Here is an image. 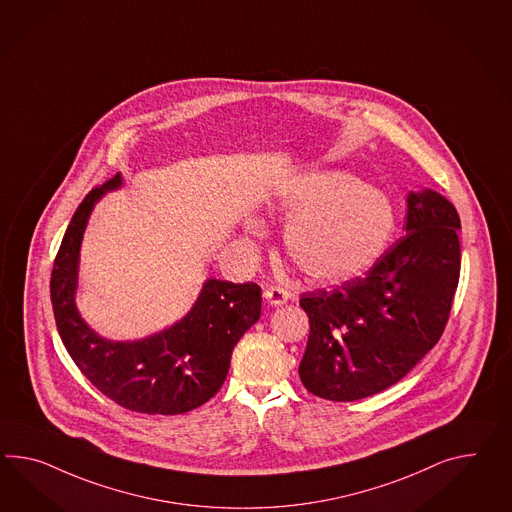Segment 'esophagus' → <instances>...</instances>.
Wrapping results in <instances>:
<instances>
[{"label": "esophagus", "instance_id": "34e87169", "mask_svg": "<svg viewBox=\"0 0 512 512\" xmlns=\"http://www.w3.org/2000/svg\"><path fill=\"white\" fill-rule=\"evenodd\" d=\"M263 297H265L267 304L273 306V308L282 306V304H286L289 301L288 289L280 288V286H271V288L265 289Z\"/></svg>", "mask_w": 512, "mask_h": 512}]
</instances>
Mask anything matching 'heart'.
Listing matches in <instances>:
<instances>
[{"mask_svg": "<svg viewBox=\"0 0 512 512\" xmlns=\"http://www.w3.org/2000/svg\"><path fill=\"white\" fill-rule=\"evenodd\" d=\"M273 210L286 221L284 252L317 284H341L364 275L388 249L397 226L390 197L351 172L302 174L278 185ZM245 234L263 236L258 219Z\"/></svg>", "mask_w": 512, "mask_h": 512, "instance_id": "heart-1", "label": "heart"}]
</instances>
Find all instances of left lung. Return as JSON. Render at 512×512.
Segmentation results:
<instances>
[{
  "instance_id": "1",
  "label": "left lung",
  "mask_w": 512,
  "mask_h": 512,
  "mask_svg": "<svg viewBox=\"0 0 512 512\" xmlns=\"http://www.w3.org/2000/svg\"><path fill=\"white\" fill-rule=\"evenodd\" d=\"M405 228L364 278L302 295L308 392L330 401L379 394L440 340L459 284V213L433 189L410 191Z\"/></svg>"
}]
</instances>
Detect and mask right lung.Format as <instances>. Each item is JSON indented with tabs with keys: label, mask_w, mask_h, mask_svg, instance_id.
<instances>
[{
	"label": "right lung",
	"mask_w": 512,
	"mask_h": 512,
	"mask_svg": "<svg viewBox=\"0 0 512 512\" xmlns=\"http://www.w3.org/2000/svg\"><path fill=\"white\" fill-rule=\"evenodd\" d=\"M122 185L117 174L92 189L66 228L50 282L55 323L81 373L117 405L143 414H184L221 390L237 341L260 319L262 289L208 278L191 310L171 327L139 340L100 336L76 304L79 254L94 206Z\"/></svg>",
	"instance_id": "right-lung-1"
}]
</instances>
